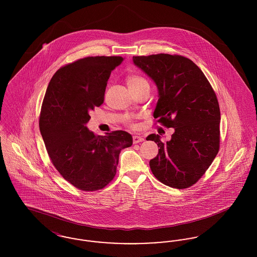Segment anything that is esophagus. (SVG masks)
Returning <instances> with one entry per match:
<instances>
[{
  "label": "esophagus",
  "instance_id": "1",
  "mask_svg": "<svg viewBox=\"0 0 257 257\" xmlns=\"http://www.w3.org/2000/svg\"><path fill=\"white\" fill-rule=\"evenodd\" d=\"M144 141H145V139L142 136H133V143L134 144H139V143H142Z\"/></svg>",
  "mask_w": 257,
  "mask_h": 257
}]
</instances>
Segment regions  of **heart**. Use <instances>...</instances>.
Wrapping results in <instances>:
<instances>
[{
    "label": "heart",
    "instance_id": "b5f03b06",
    "mask_svg": "<svg viewBox=\"0 0 257 257\" xmlns=\"http://www.w3.org/2000/svg\"><path fill=\"white\" fill-rule=\"evenodd\" d=\"M145 81H146V80H145L144 78H142V77H140V76H137V75H130V76H128L127 79H126L128 87H129V86H136V85H138V84H140V83H142V82H145Z\"/></svg>",
    "mask_w": 257,
    "mask_h": 257
}]
</instances>
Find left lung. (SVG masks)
<instances>
[{"label": "left lung", "instance_id": "left-lung-1", "mask_svg": "<svg viewBox=\"0 0 257 257\" xmlns=\"http://www.w3.org/2000/svg\"><path fill=\"white\" fill-rule=\"evenodd\" d=\"M135 65L155 83L158 102L154 118L173 128L171 141L151 134L159 153L150 160L154 176L167 186L185 189L205 173L220 148V112L207 78L195 62L177 55L133 57Z\"/></svg>", "mask_w": 257, "mask_h": 257}]
</instances>
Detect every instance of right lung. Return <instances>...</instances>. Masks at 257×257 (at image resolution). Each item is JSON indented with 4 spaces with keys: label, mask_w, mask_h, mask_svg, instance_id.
I'll list each match as a JSON object with an SVG mask.
<instances>
[{
    "label": "right lung",
    "mask_w": 257,
    "mask_h": 257,
    "mask_svg": "<svg viewBox=\"0 0 257 257\" xmlns=\"http://www.w3.org/2000/svg\"><path fill=\"white\" fill-rule=\"evenodd\" d=\"M121 57H87L60 68L43 99L39 129L50 159L61 176L83 191L104 188L116 173L120 151L132 136L113 131L95 136L86 124L89 111L104 102L111 71Z\"/></svg>",
    "instance_id": "right-lung-1"
}]
</instances>
